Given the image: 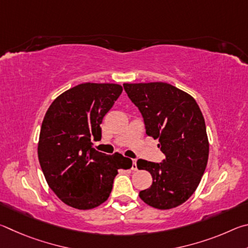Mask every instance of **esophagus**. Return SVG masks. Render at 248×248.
Returning <instances> with one entry per match:
<instances>
[{"label":"esophagus","mask_w":248,"mask_h":248,"mask_svg":"<svg viewBox=\"0 0 248 248\" xmlns=\"http://www.w3.org/2000/svg\"><path fill=\"white\" fill-rule=\"evenodd\" d=\"M132 170H138V167H137V159H132Z\"/></svg>","instance_id":"esophagus-1"}]
</instances>
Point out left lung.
<instances>
[{"label":"left lung","instance_id":"left-lung-1","mask_svg":"<svg viewBox=\"0 0 248 248\" xmlns=\"http://www.w3.org/2000/svg\"><path fill=\"white\" fill-rule=\"evenodd\" d=\"M124 89L139 108L146 134L158 139L165 154L162 163L138 159V169L153 178L140 198L156 209L178 207L194 194L207 167L209 141L202 112L194 97L170 84L124 83Z\"/></svg>","mask_w":248,"mask_h":248}]
</instances>
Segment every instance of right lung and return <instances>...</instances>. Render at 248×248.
<instances>
[{
	"instance_id": "add662e5",
	"label": "right lung",
	"mask_w": 248,
	"mask_h": 248,
	"mask_svg": "<svg viewBox=\"0 0 248 248\" xmlns=\"http://www.w3.org/2000/svg\"><path fill=\"white\" fill-rule=\"evenodd\" d=\"M121 93L118 84H78L58 96L46 112L39 163L49 187L70 207H98L110 195L118 170L132 166L130 158L98 152L91 142L100 140V124Z\"/></svg>"
}]
</instances>
